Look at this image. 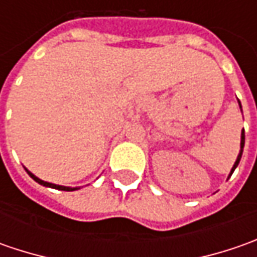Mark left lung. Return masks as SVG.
Masks as SVG:
<instances>
[{
	"label": "left lung",
	"instance_id": "obj_1",
	"mask_svg": "<svg viewBox=\"0 0 257 257\" xmlns=\"http://www.w3.org/2000/svg\"><path fill=\"white\" fill-rule=\"evenodd\" d=\"M239 105H240V101H239ZM240 108H242V105H240ZM243 147H244V130H243V132H242V137H240V153H239V156H237V159H236V162H234V164H233L232 172H230V174H229V177L232 176V173L234 172V169L237 167V164H239V162H240V159H242Z\"/></svg>",
	"mask_w": 257,
	"mask_h": 257
}]
</instances>
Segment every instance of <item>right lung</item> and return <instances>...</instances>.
Here are the masks:
<instances>
[{"mask_svg":"<svg viewBox=\"0 0 257 257\" xmlns=\"http://www.w3.org/2000/svg\"><path fill=\"white\" fill-rule=\"evenodd\" d=\"M25 172L30 174V177H31V179H34L35 182L40 183V184H43V186H45V187H51V189H57V190H64V192H73V190H78V187H65V186H58V184H53V183L44 182V180L38 179L37 176H34L33 173L30 172V170H27V169H25Z\"/></svg>","mask_w":257,"mask_h":257,"instance_id":"add662e5","label":"right lung"}]
</instances>
